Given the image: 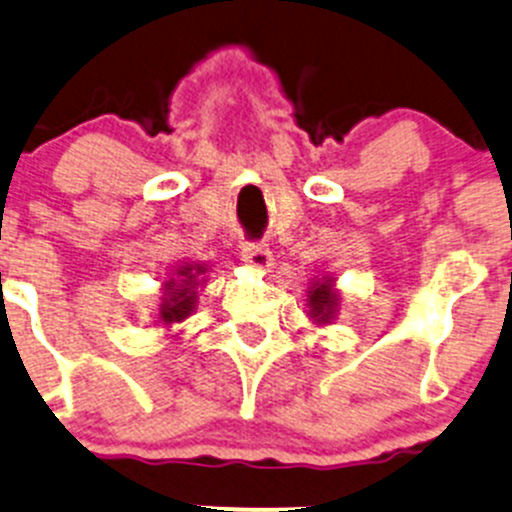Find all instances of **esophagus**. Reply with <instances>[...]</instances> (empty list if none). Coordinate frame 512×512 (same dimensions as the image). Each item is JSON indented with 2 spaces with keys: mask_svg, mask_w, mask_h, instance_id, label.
Masks as SVG:
<instances>
[{
  "mask_svg": "<svg viewBox=\"0 0 512 512\" xmlns=\"http://www.w3.org/2000/svg\"><path fill=\"white\" fill-rule=\"evenodd\" d=\"M242 260L257 272H270L272 267V252L267 245H245L242 247Z\"/></svg>",
  "mask_w": 512,
  "mask_h": 512,
  "instance_id": "obj_1",
  "label": "esophagus"
}]
</instances>
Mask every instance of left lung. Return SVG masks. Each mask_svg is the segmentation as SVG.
I'll use <instances>...</instances> for the list:
<instances>
[{"label":"left lung","instance_id":"1","mask_svg":"<svg viewBox=\"0 0 512 512\" xmlns=\"http://www.w3.org/2000/svg\"><path fill=\"white\" fill-rule=\"evenodd\" d=\"M306 306H309L306 316L316 326L333 324L338 309H341V292L336 289V277L333 274L314 277L311 287L306 289Z\"/></svg>","mask_w":512,"mask_h":512}]
</instances>
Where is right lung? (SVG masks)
Listing matches in <instances>:
<instances>
[{"mask_svg":"<svg viewBox=\"0 0 512 512\" xmlns=\"http://www.w3.org/2000/svg\"><path fill=\"white\" fill-rule=\"evenodd\" d=\"M206 272H211V265H206V262H181L174 270L166 272L157 304L159 326L169 331L174 324H184L196 311L198 289L206 287Z\"/></svg>","mask_w":512,"mask_h":512,"instance_id":"obj_1","label":"right lung"}]
</instances>
